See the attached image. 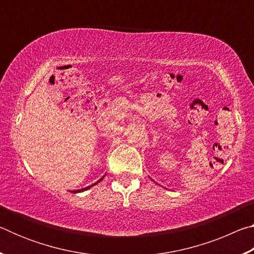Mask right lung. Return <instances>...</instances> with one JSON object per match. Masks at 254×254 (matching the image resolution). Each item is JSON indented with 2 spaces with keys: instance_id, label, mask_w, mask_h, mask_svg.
<instances>
[{
  "instance_id": "1",
  "label": "right lung",
  "mask_w": 254,
  "mask_h": 254,
  "mask_svg": "<svg viewBox=\"0 0 254 254\" xmlns=\"http://www.w3.org/2000/svg\"><path fill=\"white\" fill-rule=\"evenodd\" d=\"M103 178H104V177H102L100 180H98V182L97 183H100L101 182V180L103 179ZM97 183H95V184H93V185H91V186H88V187H85V188H81V189H78V190H74V191H72V192H79V191H84V190H86V189H88V188H91V187H93L94 186V185H96Z\"/></svg>"
}]
</instances>
